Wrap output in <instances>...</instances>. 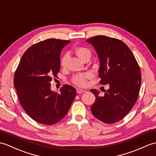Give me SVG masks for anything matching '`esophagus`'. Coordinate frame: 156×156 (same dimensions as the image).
I'll use <instances>...</instances> for the list:
<instances>
[{
    "label": "esophagus",
    "mask_w": 156,
    "mask_h": 156,
    "mask_svg": "<svg viewBox=\"0 0 156 156\" xmlns=\"http://www.w3.org/2000/svg\"><path fill=\"white\" fill-rule=\"evenodd\" d=\"M76 92H77V93H78V94H81V93L85 92L86 90H85L80 89V88H77V89H76Z\"/></svg>",
    "instance_id": "esophagus-1"
}]
</instances>
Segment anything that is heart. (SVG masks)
<instances>
[{"mask_svg":"<svg viewBox=\"0 0 156 156\" xmlns=\"http://www.w3.org/2000/svg\"><path fill=\"white\" fill-rule=\"evenodd\" d=\"M76 53L77 54V55L80 57V58L82 59V60H84L85 58L90 56L91 55V52L90 50L85 48V47H78L76 49ZM69 58V54L68 52H66L64 54V55L62 56L60 60V64L62 66H65L66 64L67 60ZM92 77V74L90 72H86L84 74H77L74 76L73 78V82L75 84H76L80 86H84L86 84V80L88 78H90Z\"/></svg>","mask_w":156,"mask_h":156,"instance_id":"1","label":"heart"}]
</instances>
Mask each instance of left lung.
<instances>
[{
    "instance_id": "obj_1",
    "label": "left lung",
    "mask_w": 156,
    "mask_h": 156,
    "mask_svg": "<svg viewBox=\"0 0 156 156\" xmlns=\"http://www.w3.org/2000/svg\"><path fill=\"white\" fill-rule=\"evenodd\" d=\"M94 47L100 61L101 84H108L104 95L90 90L96 97L92 114L106 124L124 118L134 106L139 95L142 76L140 68L128 46L118 39L96 36L86 40Z\"/></svg>"
}]
</instances>
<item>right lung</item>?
<instances>
[{"mask_svg": "<svg viewBox=\"0 0 156 156\" xmlns=\"http://www.w3.org/2000/svg\"><path fill=\"white\" fill-rule=\"evenodd\" d=\"M70 41L50 38L30 46L21 58L14 76V86L22 107L32 119L52 125L65 117L76 90L64 85L60 93L50 89L52 77L60 69V53Z\"/></svg>", "mask_w": 156, "mask_h": 156, "instance_id": "obj_1", "label": "right lung"}]
</instances>
